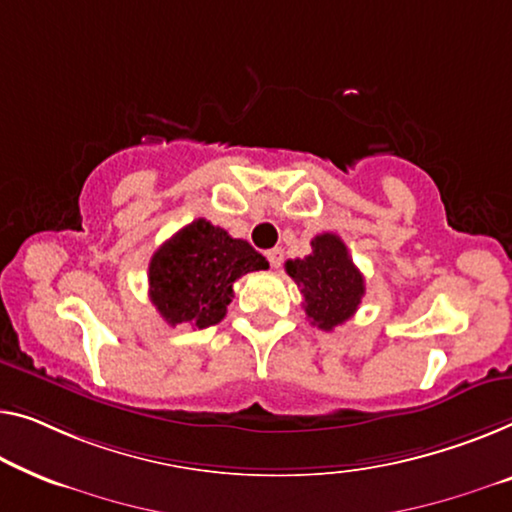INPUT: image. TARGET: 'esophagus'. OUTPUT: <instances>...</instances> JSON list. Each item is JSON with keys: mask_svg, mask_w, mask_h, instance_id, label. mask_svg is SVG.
<instances>
[{"mask_svg": "<svg viewBox=\"0 0 512 512\" xmlns=\"http://www.w3.org/2000/svg\"><path fill=\"white\" fill-rule=\"evenodd\" d=\"M266 259H269L273 269H280L282 259H285V253H282V248H273V250H269V253H266Z\"/></svg>", "mask_w": 512, "mask_h": 512, "instance_id": "esophagus-1", "label": "esophagus"}]
</instances>
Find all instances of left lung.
<instances>
[{
  "instance_id": "1",
  "label": "left lung",
  "mask_w": 512,
  "mask_h": 512,
  "mask_svg": "<svg viewBox=\"0 0 512 512\" xmlns=\"http://www.w3.org/2000/svg\"><path fill=\"white\" fill-rule=\"evenodd\" d=\"M310 246L312 253L308 257L287 259L285 269L301 287L303 310L310 324L322 331H333L358 310L365 294V280L338 234H319Z\"/></svg>"
}]
</instances>
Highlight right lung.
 <instances>
[{
  "instance_id": "obj_1",
  "label": "right lung",
  "mask_w": 512,
  "mask_h": 512,
  "mask_svg": "<svg viewBox=\"0 0 512 512\" xmlns=\"http://www.w3.org/2000/svg\"><path fill=\"white\" fill-rule=\"evenodd\" d=\"M269 262L243 239L197 218L160 246L149 262V299L170 326L209 329L225 317L234 282Z\"/></svg>"
}]
</instances>
